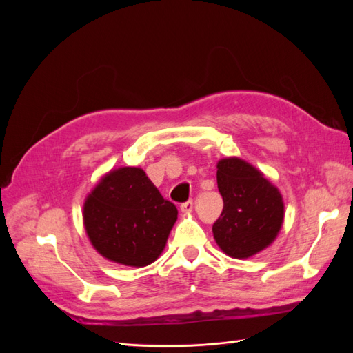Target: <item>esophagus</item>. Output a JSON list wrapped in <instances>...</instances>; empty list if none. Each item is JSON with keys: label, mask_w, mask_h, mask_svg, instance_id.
I'll list each match as a JSON object with an SVG mask.
<instances>
[{"label": "esophagus", "mask_w": 353, "mask_h": 353, "mask_svg": "<svg viewBox=\"0 0 353 353\" xmlns=\"http://www.w3.org/2000/svg\"><path fill=\"white\" fill-rule=\"evenodd\" d=\"M193 200H188V201H185V203H183V205L179 206V209H181V212H184V213H190L191 210H193Z\"/></svg>", "instance_id": "esophagus-1"}]
</instances>
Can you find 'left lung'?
<instances>
[{"label":"left lung","instance_id":"1","mask_svg":"<svg viewBox=\"0 0 353 353\" xmlns=\"http://www.w3.org/2000/svg\"><path fill=\"white\" fill-rule=\"evenodd\" d=\"M216 168L223 209L212 227L213 237L231 258H250L279 236L283 197L262 172L239 157L221 159Z\"/></svg>","mask_w":353,"mask_h":353}]
</instances>
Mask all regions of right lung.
Here are the masks:
<instances>
[{"label": "right lung", "mask_w": 353, "mask_h": 353, "mask_svg": "<svg viewBox=\"0 0 353 353\" xmlns=\"http://www.w3.org/2000/svg\"><path fill=\"white\" fill-rule=\"evenodd\" d=\"M178 218L141 168L105 174L83 205V223L94 249L126 266H147L163 252Z\"/></svg>", "instance_id": "1"}]
</instances>
